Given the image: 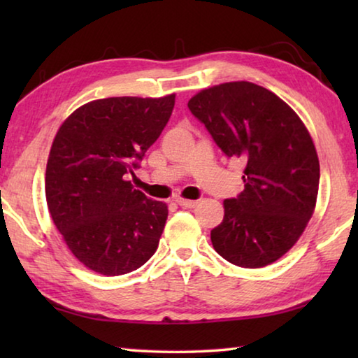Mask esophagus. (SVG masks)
<instances>
[{"label": "esophagus", "instance_id": "esophagus-1", "mask_svg": "<svg viewBox=\"0 0 358 358\" xmlns=\"http://www.w3.org/2000/svg\"><path fill=\"white\" fill-rule=\"evenodd\" d=\"M177 203L181 208H194L197 205V201H186V199H177Z\"/></svg>", "mask_w": 358, "mask_h": 358}]
</instances>
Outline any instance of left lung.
Listing matches in <instances>:
<instances>
[{
    "instance_id": "obj_1",
    "label": "left lung",
    "mask_w": 358,
    "mask_h": 358,
    "mask_svg": "<svg viewBox=\"0 0 358 358\" xmlns=\"http://www.w3.org/2000/svg\"><path fill=\"white\" fill-rule=\"evenodd\" d=\"M187 107L224 155L246 162L245 189L224 201L213 248L245 268L275 262L296 243L316 207L320 171L310 132L286 102L251 82L202 90Z\"/></svg>"
}]
</instances>
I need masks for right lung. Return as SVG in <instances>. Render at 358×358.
<instances>
[{
    "label": "right lung",
    "mask_w": 358,
    "mask_h": 358,
    "mask_svg": "<svg viewBox=\"0 0 358 358\" xmlns=\"http://www.w3.org/2000/svg\"><path fill=\"white\" fill-rule=\"evenodd\" d=\"M173 106L175 94L92 101L57 132L45 171L48 211L71 252L96 273H129L157 250L167 205L126 178L141 167Z\"/></svg>",
    "instance_id": "1"
}]
</instances>
